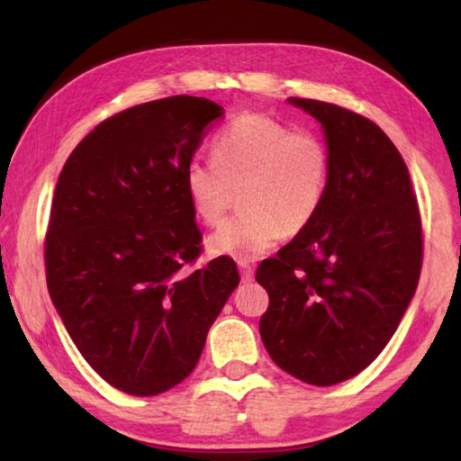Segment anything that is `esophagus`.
Segmentation results:
<instances>
[{
    "mask_svg": "<svg viewBox=\"0 0 461 461\" xmlns=\"http://www.w3.org/2000/svg\"><path fill=\"white\" fill-rule=\"evenodd\" d=\"M238 267H240V272H241V283H252V278H254L252 264L246 262V260H241Z\"/></svg>",
    "mask_w": 461,
    "mask_h": 461,
    "instance_id": "34e87169",
    "label": "esophagus"
}]
</instances>
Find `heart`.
Wrapping results in <instances>:
<instances>
[{"mask_svg":"<svg viewBox=\"0 0 461 461\" xmlns=\"http://www.w3.org/2000/svg\"><path fill=\"white\" fill-rule=\"evenodd\" d=\"M331 156L321 136L267 113H246L213 140V160L186 162L183 186L193 213L220 225L240 191L244 213L207 240L209 252L249 260L280 236L307 230L330 186Z\"/></svg>","mask_w":461,"mask_h":461,"instance_id":"obj_1","label":"heart"}]
</instances>
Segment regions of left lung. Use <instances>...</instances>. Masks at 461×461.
<instances>
[{"mask_svg":"<svg viewBox=\"0 0 461 461\" xmlns=\"http://www.w3.org/2000/svg\"><path fill=\"white\" fill-rule=\"evenodd\" d=\"M288 101L321 122L331 173L313 223L256 270L270 299L260 335L285 372L331 386L368 368L394 335L419 285L423 225L409 168L376 123Z\"/></svg>","mask_w":461,"mask_h":461,"instance_id":"8db88e82","label":"left lung"}]
</instances>
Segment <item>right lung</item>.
Masks as SVG:
<instances>
[{
	"mask_svg": "<svg viewBox=\"0 0 461 461\" xmlns=\"http://www.w3.org/2000/svg\"><path fill=\"white\" fill-rule=\"evenodd\" d=\"M223 107L175 95L112 115L68 156L44 240L46 285L107 384L154 396L193 372L240 285L228 256L197 268L203 233L183 186Z\"/></svg>",
	"mask_w": 461,
	"mask_h": 461,
	"instance_id": "add662e5",
	"label": "right lung"
}]
</instances>
